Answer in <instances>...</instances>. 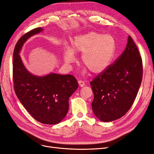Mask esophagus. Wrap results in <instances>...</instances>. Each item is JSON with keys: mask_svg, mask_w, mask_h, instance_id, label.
Listing matches in <instances>:
<instances>
[{"mask_svg": "<svg viewBox=\"0 0 154 154\" xmlns=\"http://www.w3.org/2000/svg\"><path fill=\"white\" fill-rule=\"evenodd\" d=\"M78 83H79V85H80V86L82 87H83V86H85V82H83V80H79Z\"/></svg>", "mask_w": 154, "mask_h": 154, "instance_id": "1", "label": "esophagus"}]
</instances>
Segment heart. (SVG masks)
<instances>
[{
	"label": "heart",
	"mask_w": 154,
	"mask_h": 154,
	"mask_svg": "<svg viewBox=\"0 0 154 154\" xmlns=\"http://www.w3.org/2000/svg\"><path fill=\"white\" fill-rule=\"evenodd\" d=\"M116 51V41L110 35H104L96 31H90L74 37L71 48H64V58L67 63L75 60V53H83L82 62L90 71L98 74L108 67Z\"/></svg>",
	"instance_id": "heart-1"
}]
</instances>
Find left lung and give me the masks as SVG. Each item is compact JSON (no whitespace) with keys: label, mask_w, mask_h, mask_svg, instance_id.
<instances>
[{"label":"left lung","mask_w":154,"mask_h":154,"mask_svg":"<svg viewBox=\"0 0 154 154\" xmlns=\"http://www.w3.org/2000/svg\"><path fill=\"white\" fill-rule=\"evenodd\" d=\"M143 71L141 57L128 36L124 52L90 83L94 93L92 109L97 118L112 122L127 112L140 87Z\"/></svg>","instance_id":"obj_1"}]
</instances>
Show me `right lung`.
Masks as SVG:
<instances>
[{
  "label": "right lung",
  "instance_id": "add662e5",
  "mask_svg": "<svg viewBox=\"0 0 154 154\" xmlns=\"http://www.w3.org/2000/svg\"><path fill=\"white\" fill-rule=\"evenodd\" d=\"M43 30L37 27L18 40L13 52V79L15 94L27 112L38 122L48 125L60 123L69 110V99L78 87L71 74L51 73L45 76L32 75L23 64L19 52L30 36Z\"/></svg>",
  "mask_w": 154,
  "mask_h": 154
}]
</instances>
